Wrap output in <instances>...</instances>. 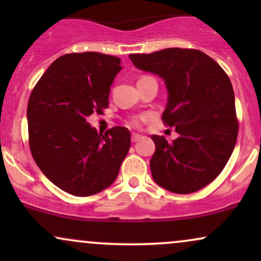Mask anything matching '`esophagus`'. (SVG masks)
Wrapping results in <instances>:
<instances>
[{
	"mask_svg": "<svg viewBox=\"0 0 261 261\" xmlns=\"http://www.w3.org/2000/svg\"><path fill=\"white\" fill-rule=\"evenodd\" d=\"M141 139H142V136H141V135H139V134L131 135V141H133V142H137V141H140Z\"/></svg>",
	"mask_w": 261,
	"mask_h": 261,
	"instance_id": "esophagus-1",
	"label": "esophagus"
}]
</instances>
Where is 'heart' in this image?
<instances>
[{
    "label": "heart",
    "instance_id": "1",
    "mask_svg": "<svg viewBox=\"0 0 261 261\" xmlns=\"http://www.w3.org/2000/svg\"><path fill=\"white\" fill-rule=\"evenodd\" d=\"M142 77H145V76H142ZM145 120H147V116H136V118H133L130 120V122H128V124L131 125V126H134V127H139V126H141V124H142V121H145Z\"/></svg>",
    "mask_w": 261,
    "mask_h": 261
}]
</instances>
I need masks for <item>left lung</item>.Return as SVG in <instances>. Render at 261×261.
Returning <instances> with one entry per match:
<instances>
[{"instance_id": "obj_1", "label": "left lung", "mask_w": 261, "mask_h": 261, "mask_svg": "<svg viewBox=\"0 0 261 261\" xmlns=\"http://www.w3.org/2000/svg\"><path fill=\"white\" fill-rule=\"evenodd\" d=\"M137 68L164 80L168 103L162 115L179 137L152 135L154 181L175 194L195 193L220 175L238 136L234 92L223 68L205 53L170 47L128 55Z\"/></svg>"}]
</instances>
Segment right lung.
<instances>
[{
  "label": "right lung",
  "instance_id": "1",
  "mask_svg": "<svg viewBox=\"0 0 261 261\" xmlns=\"http://www.w3.org/2000/svg\"><path fill=\"white\" fill-rule=\"evenodd\" d=\"M121 60L99 53L56 59L31 93L27 108L29 148L44 175L74 196H91L113 184L131 145L130 131L98 134L87 122L109 106Z\"/></svg>",
  "mask_w": 261,
  "mask_h": 261
}]
</instances>
